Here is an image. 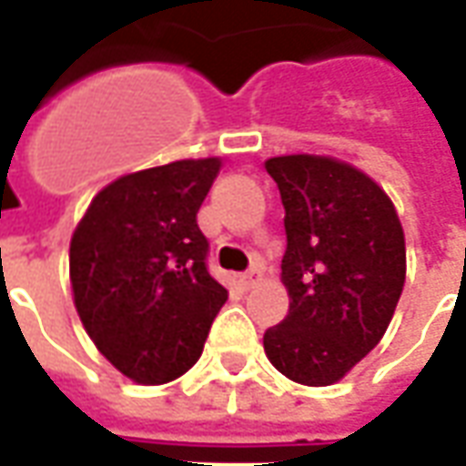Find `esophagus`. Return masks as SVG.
Returning <instances> with one entry per match:
<instances>
[{"instance_id": "1", "label": "esophagus", "mask_w": 466, "mask_h": 466, "mask_svg": "<svg viewBox=\"0 0 466 466\" xmlns=\"http://www.w3.org/2000/svg\"><path fill=\"white\" fill-rule=\"evenodd\" d=\"M259 278H262L259 267H252V269H247V272H242V275H239V285H242V288H252V285H255Z\"/></svg>"}]
</instances>
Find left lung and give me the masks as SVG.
<instances>
[{
	"mask_svg": "<svg viewBox=\"0 0 466 466\" xmlns=\"http://www.w3.org/2000/svg\"><path fill=\"white\" fill-rule=\"evenodd\" d=\"M285 207L282 282L289 310L267 328L269 363L305 386H330L379 346L406 279V244L386 191L328 156L265 161Z\"/></svg>",
	"mask_w": 466,
	"mask_h": 466,
	"instance_id": "left-lung-1",
	"label": "left lung"
}]
</instances>
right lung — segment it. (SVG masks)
<instances>
[{"label": "right lung", "mask_w": 466, "mask_h": 466, "mask_svg": "<svg viewBox=\"0 0 466 466\" xmlns=\"http://www.w3.org/2000/svg\"><path fill=\"white\" fill-rule=\"evenodd\" d=\"M219 166V158H187L116 178L73 234L77 315L97 350L136 383L187 373L227 302L197 224Z\"/></svg>", "instance_id": "1"}]
</instances>
